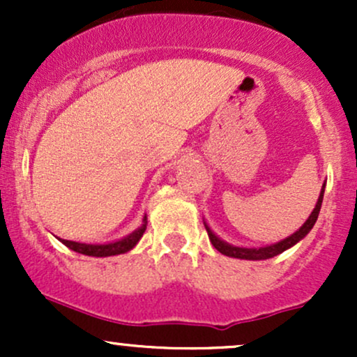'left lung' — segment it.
<instances>
[{
	"instance_id": "8db88e82",
	"label": "left lung",
	"mask_w": 357,
	"mask_h": 357,
	"mask_svg": "<svg viewBox=\"0 0 357 357\" xmlns=\"http://www.w3.org/2000/svg\"><path fill=\"white\" fill-rule=\"evenodd\" d=\"M324 190H326V183L322 184V190H321V195H319L317 203H315V208L309 215V218L305 220V223L302 225L297 231H294L292 235L287 236V238H284V240H280L278 243L265 245V247H250V248L248 247H235V245L227 243L225 240H221L220 236L211 230L210 225H208L206 221H204V227H206L208 236H210V241L213 243V247L218 250L220 253H223V255L231 257V258H240V260H267V258H272V257L278 255V253L285 252V250L292 248L294 245H297L302 238H305L307 233L312 230L315 221H317L319 211H321V206H322Z\"/></svg>"
}]
</instances>
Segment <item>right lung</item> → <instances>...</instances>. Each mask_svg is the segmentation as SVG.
Here are the masks:
<instances>
[{"instance_id":"right-lung-1","label":"right lung","mask_w":357,"mask_h":357,"mask_svg":"<svg viewBox=\"0 0 357 357\" xmlns=\"http://www.w3.org/2000/svg\"><path fill=\"white\" fill-rule=\"evenodd\" d=\"M147 227V215H144L142 218V225L139 228H136L132 233L129 235L122 236L116 241H109V243H80V241H72V240H63L59 238L65 247H68L73 252L82 253V255H89V257H112V255H121V253H127L130 252L136 245L139 243V240L142 238Z\"/></svg>"}]
</instances>
